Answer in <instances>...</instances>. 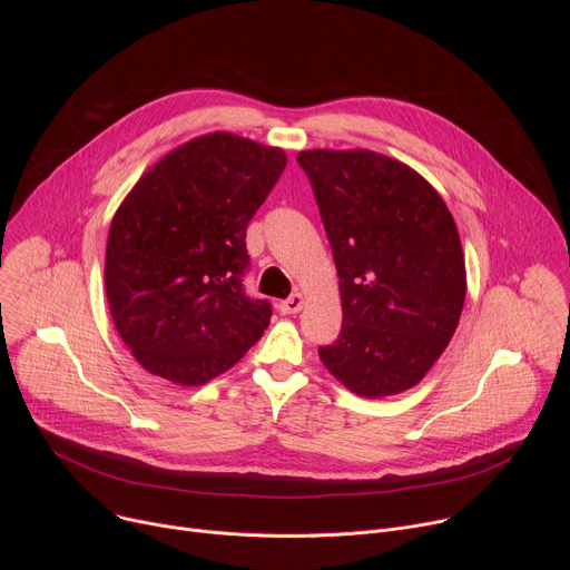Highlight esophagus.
<instances>
[{
    "label": "esophagus",
    "instance_id": "34e87169",
    "mask_svg": "<svg viewBox=\"0 0 570 570\" xmlns=\"http://www.w3.org/2000/svg\"><path fill=\"white\" fill-rule=\"evenodd\" d=\"M302 306H304V295H302V293H295V295H291V297H286V299L279 302V311H282L284 315L299 313Z\"/></svg>",
    "mask_w": 570,
    "mask_h": 570
}]
</instances>
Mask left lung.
<instances>
[{
    "label": "left lung",
    "mask_w": 570,
    "mask_h": 570,
    "mask_svg": "<svg viewBox=\"0 0 570 570\" xmlns=\"http://www.w3.org/2000/svg\"><path fill=\"white\" fill-rule=\"evenodd\" d=\"M341 277L343 327L320 361L381 399L417 385L451 343L466 295L455 220L415 169L352 148L297 153Z\"/></svg>",
    "instance_id": "left-lung-1"
}]
</instances>
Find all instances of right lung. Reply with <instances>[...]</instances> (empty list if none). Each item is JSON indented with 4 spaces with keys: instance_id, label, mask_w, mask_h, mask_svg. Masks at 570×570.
Returning a JSON list of instances; mask_svg holds the SVG:
<instances>
[{
    "instance_id": "add662e5",
    "label": "right lung",
    "mask_w": 570,
    "mask_h": 570,
    "mask_svg": "<svg viewBox=\"0 0 570 570\" xmlns=\"http://www.w3.org/2000/svg\"><path fill=\"white\" fill-rule=\"evenodd\" d=\"M284 167L277 146L207 132L157 159L124 198L108 232L106 297L146 372L203 385L264 336L271 304L240 284L246 229Z\"/></svg>"
}]
</instances>
